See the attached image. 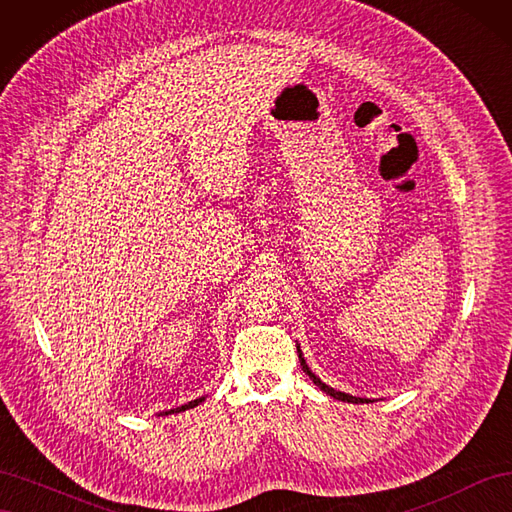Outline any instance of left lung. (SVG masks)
Masks as SVG:
<instances>
[{"mask_svg":"<svg viewBox=\"0 0 512 512\" xmlns=\"http://www.w3.org/2000/svg\"><path fill=\"white\" fill-rule=\"evenodd\" d=\"M297 352H299V361H301V367H303V371L305 374L312 378V382L318 386L320 391H324L327 395H331L333 399H339V401H348V404H369V399H363V397H354V395H348V393H342V391H335V389H331L329 384H324L316 374H312V369L307 367V363H305V359H303V352H301V348L297 346Z\"/></svg>","mask_w":512,"mask_h":512,"instance_id":"8db88e82","label":"left lung"}]
</instances>
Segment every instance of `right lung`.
Here are the masks:
<instances>
[{
  "label": "right lung",
  "instance_id": "1",
  "mask_svg": "<svg viewBox=\"0 0 512 512\" xmlns=\"http://www.w3.org/2000/svg\"><path fill=\"white\" fill-rule=\"evenodd\" d=\"M200 401H205V397H198V399H194V401H188V404H183V406H179V408H173V410H168L166 414H175V412H183V410H190V408H194V406H198Z\"/></svg>",
  "mask_w": 512,
  "mask_h": 512
}]
</instances>
